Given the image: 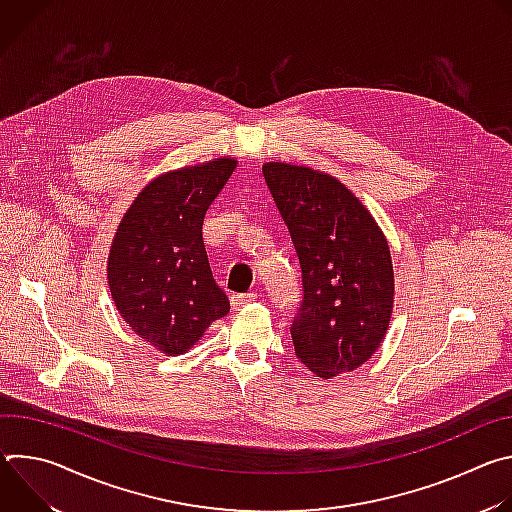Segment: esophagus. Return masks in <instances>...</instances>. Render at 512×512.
Listing matches in <instances>:
<instances>
[{"label": "esophagus", "mask_w": 512, "mask_h": 512, "mask_svg": "<svg viewBox=\"0 0 512 512\" xmlns=\"http://www.w3.org/2000/svg\"><path fill=\"white\" fill-rule=\"evenodd\" d=\"M255 300H257V296H255V294H235V296H231L233 310H241V308H245V306L253 304Z\"/></svg>", "instance_id": "esophagus-1"}]
</instances>
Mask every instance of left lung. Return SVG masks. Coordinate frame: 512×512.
<instances>
[{"label":"left lung","mask_w":512,"mask_h":512,"mask_svg":"<svg viewBox=\"0 0 512 512\" xmlns=\"http://www.w3.org/2000/svg\"><path fill=\"white\" fill-rule=\"evenodd\" d=\"M300 259L302 302L289 326L296 356L322 379L350 373L381 346L393 310V263L375 218L336 178L263 166Z\"/></svg>","instance_id":"8db88e82"}]
</instances>
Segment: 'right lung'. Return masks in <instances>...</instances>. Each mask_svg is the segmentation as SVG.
Listing matches in <instances>:
<instances>
[{"label": "right lung", "instance_id": "right-lung-1", "mask_svg": "<svg viewBox=\"0 0 512 512\" xmlns=\"http://www.w3.org/2000/svg\"><path fill=\"white\" fill-rule=\"evenodd\" d=\"M235 168V160L218 158L162 174L137 194L115 233L107 265L113 302L164 354L186 352L231 310L212 277L202 223Z\"/></svg>", "mask_w": 512, "mask_h": 512}]
</instances>
